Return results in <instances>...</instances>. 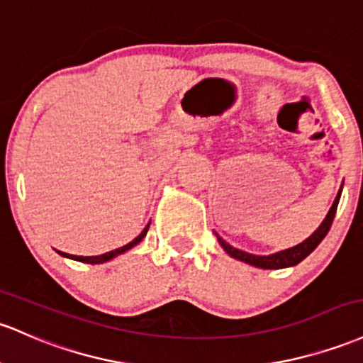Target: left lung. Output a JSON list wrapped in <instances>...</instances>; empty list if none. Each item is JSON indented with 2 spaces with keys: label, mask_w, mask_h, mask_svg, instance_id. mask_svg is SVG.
Instances as JSON below:
<instances>
[{
  "label": "left lung",
  "mask_w": 363,
  "mask_h": 363,
  "mask_svg": "<svg viewBox=\"0 0 363 363\" xmlns=\"http://www.w3.org/2000/svg\"><path fill=\"white\" fill-rule=\"evenodd\" d=\"M340 196H341V189H340V193H337L333 206H330L329 213L325 215L324 222L318 225V229L315 230V233H313L308 240L300 242V245L293 246V248L282 250V252L274 253V255H267V257H260V255H252V253H246V252H241V250L234 248V246H230L229 242H225L224 240H222L218 234H217V240H218V242H220L222 248H224L225 252L230 255V257L236 258V260L245 262V264L258 267V269H284V267H293V265L300 264L303 258L308 257V255L317 248L318 242L324 240L325 234L329 233L330 225H333V220H334V215H336Z\"/></svg>",
  "instance_id": "1"
}]
</instances>
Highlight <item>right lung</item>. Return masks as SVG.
Returning <instances> with one entry per match:
<instances>
[{
    "mask_svg": "<svg viewBox=\"0 0 363 363\" xmlns=\"http://www.w3.org/2000/svg\"><path fill=\"white\" fill-rule=\"evenodd\" d=\"M148 227H150V224L146 225L145 229H143V233L139 234L138 238H134L133 241L127 242L125 246H121V248H117V250H111V252H108V253L96 255V257H77V255H69V253H63V252H58V253L62 255V257L72 258V260L84 262V264H103V262H108V260H111V258H115V257H118V255L125 253L127 250H130V248H133V246H136L139 241H143V238H145V236H146V233H148Z\"/></svg>",
    "mask_w": 363,
    "mask_h": 363,
    "instance_id": "1",
    "label": "right lung"
}]
</instances>
